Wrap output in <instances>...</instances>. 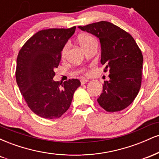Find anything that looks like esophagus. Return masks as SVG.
<instances>
[{"instance_id": "esophagus-1", "label": "esophagus", "mask_w": 159, "mask_h": 159, "mask_svg": "<svg viewBox=\"0 0 159 159\" xmlns=\"http://www.w3.org/2000/svg\"><path fill=\"white\" fill-rule=\"evenodd\" d=\"M89 81L87 79H81V84H84L87 83V82H88Z\"/></svg>"}]
</instances>
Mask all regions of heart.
<instances>
[{"label": "heart", "instance_id": "obj_1", "mask_svg": "<svg viewBox=\"0 0 159 159\" xmlns=\"http://www.w3.org/2000/svg\"><path fill=\"white\" fill-rule=\"evenodd\" d=\"M94 41L95 39L93 38L89 35H81L79 38H78V42H79L80 45H81L82 48H84L85 46L90 45V43H92ZM68 48H69V43H66V44L63 46V49H62V52H61L62 56L64 57L66 55V54L67 52V50H68Z\"/></svg>", "mask_w": 159, "mask_h": 159}]
</instances>
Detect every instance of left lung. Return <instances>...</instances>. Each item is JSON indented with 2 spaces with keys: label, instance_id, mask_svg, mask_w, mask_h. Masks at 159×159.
<instances>
[{
  "label": "left lung",
  "instance_id": "8db88e82",
  "mask_svg": "<svg viewBox=\"0 0 159 159\" xmlns=\"http://www.w3.org/2000/svg\"><path fill=\"white\" fill-rule=\"evenodd\" d=\"M78 28L98 38L101 63L105 66L104 72L110 73L98 103L108 112L123 110L133 102L140 90L143 61L141 51L129 33L108 21Z\"/></svg>",
  "mask_w": 159,
  "mask_h": 159
}]
</instances>
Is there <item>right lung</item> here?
<instances>
[{"label":"right lung","mask_w":159,"mask_h":159,"mask_svg":"<svg viewBox=\"0 0 159 159\" xmlns=\"http://www.w3.org/2000/svg\"><path fill=\"white\" fill-rule=\"evenodd\" d=\"M76 27L51 28L37 32L19 51L16 78L24 98L33 112L45 119L59 118L69 109L78 79L60 84L54 81L63 46L75 34Z\"/></svg>","instance_id":"add662e5"}]
</instances>
